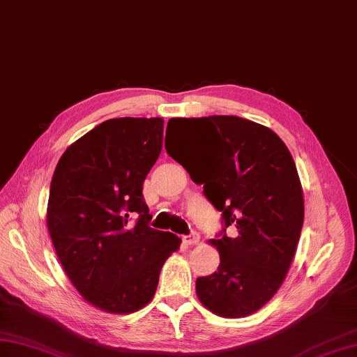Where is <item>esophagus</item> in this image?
Listing matches in <instances>:
<instances>
[{
  "instance_id": "obj_1",
  "label": "esophagus",
  "mask_w": 357,
  "mask_h": 357,
  "mask_svg": "<svg viewBox=\"0 0 357 357\" xmlns=\"http://www.w3.org/2000/svg\"><path fill=\"white\" fill-rule=\"evenodd\" d=\"M199 239H200V235L197 231H192V233H190V235L182 238V241H184L187 245H195V243L199 242Z\"/></svg>"
}]
</instances>
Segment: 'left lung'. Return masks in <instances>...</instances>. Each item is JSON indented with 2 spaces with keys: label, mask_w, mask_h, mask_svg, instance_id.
Returning a JSON list of instances; mask_svg holds the SVG:
<instances>
[{
  "label": "left lung",
  "mask_w": 357,
  "mask_h": 357,
  "mask_svg": "<svg viewBox=\"0 0 357 357\" xmlns=\"http://www.w3.org/2000/svg\"><path fill=\"white\" fill-rule=\"evenodd\" d=\"M175 119L209 128L195 145L166 151L203 185L222 222L211 239L220 266L197 278V296L221 317H245L277 293L296 252L303 224L296 166L284 142L257 122L229 115ZM227 227L237 229L233 238Z\"/></svg>",
  "instance_id": "obj_1"
}]
</instances>
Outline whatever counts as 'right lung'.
Listing matches in <instances>:
<instances>
[{
  "instance_id": "right-lung-1",
  "label": "right lung",
  "mask_w": 357,
  "mask_h": 357,
  "mask_svg": "<svg viewBox=\"0 0 357 357\" xmlns=\"http://www.w3.org/2000/svg\"><path fill=\"white\" fill-rule=\"evenodd\" d=\"M161 146V118L107 119L67 148L50 182L47 229L56 256L84 299L106 312L144 308L181 245L173 233L149 227L142 195Z\"/></svg>"
}]
</instances>
